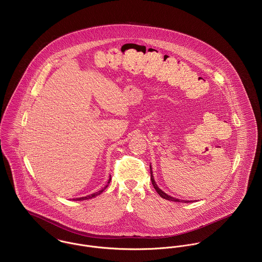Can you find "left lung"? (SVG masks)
<instances>
[{
  "mask_svg": "<svg viewBox=\"0 0 262 262\" xmlns=\"http://www.w3.org/2000/svg\"><path fill=\"white\" fill-rule=\"evenodd\" d=\"M149 169H150V181H151V184H152V186H154V188L156 189V191L158 192V194L162 197V198H164V199H166V200H169V201H174V202H182V203H190L191 201H186V200H179V199H176V198H173V197H171V196H169V195H167L165 192H163L158 186H157V184H156V182H155V180H154V176H152V172H151V167L149 166Z\"/></svg>",
  "mask_w": 262,
  "mask_h": 262,
  "instance_id": "8db88e82",
  "label": "left lung"
}]
</instances>
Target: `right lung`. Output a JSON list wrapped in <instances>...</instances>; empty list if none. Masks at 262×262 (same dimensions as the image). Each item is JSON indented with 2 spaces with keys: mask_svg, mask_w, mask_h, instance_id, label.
Returning a JSON list of instances; mask_svg holds the SVG:
<instances>
[{
  "mask_svg": "<svg viewBox=\"0 0 262 262\" xmlns=\"http://www.w3.org/2000/svg\"><path fill=\"white\" fill-rule=\"evenodd\" d=\"M111 180H112V176H111V178H110V180H108V182H107L108 184L111 183ZM107 186H108V185H106V186H105L103 189H101L100 191H98V192H96V193H94V194H91V195H89V196H86V197H82V198H77L76 200H80V201H82V200H88V199H91V198H93V197H96L97 195H99L100 193H102V192L104 191V189H106V188H107Z\"/></svg>",
  "mask_w": 262,
  "mask_h": 262,
  "instance_id": "1",
  "label": "right lung"
}]
</instances>
